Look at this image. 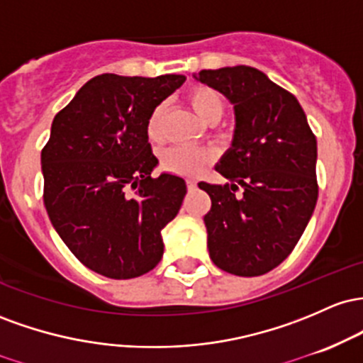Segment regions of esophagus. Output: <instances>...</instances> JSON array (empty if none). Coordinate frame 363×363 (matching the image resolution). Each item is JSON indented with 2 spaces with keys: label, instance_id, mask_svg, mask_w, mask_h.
<instances>
[{
  "label": "esophagus",
  "instance_id": "34e87169",
  "mask_svg": "<svg viewBox=\"0 0 363 363\" xmlns=\"http://www.w3.org/2000/svg\"><path fill=\"white\" fill-rule=\"evenodd\" d=\"M186 189L195 190V189H197V182H195V180H186Z\"/></svg>",
  "mask_w": 363,
  "mask_h": 363
}]
</instances>
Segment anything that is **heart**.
<instances>
[{
  "label": "heart",
  "instance_id": "heart-1",
  "mask_svg": "<svg viewBox=\"0 0 363 363\" xmlns=\"http://www.w3.org/2000/svg\"><path fill=\"white\" fill-rule=\"evenodd\" d=\"M186 101L194 108L201 120L206 123H216L225 113V99L216 89L209 85H194L186 92ZM166 106L157 104L150 111L145 123V133L152 144H160L164 138L162 121H164ZM213 161V152L209 149L194 147V145H173L164 149L160 156V164L164 171L182 174V177H194Z\"/></svg>",
  "mask_w": 363,
  "mask_h": 363
}]
</instances>
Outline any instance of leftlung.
Returning <instances> with one entry per match:
<instances>
[{
  "label": "left lung",
  "mask_w": 363,
  "mask_h": 363,
  "mask_svg": "<svg viewBox=\"0 0 363 363\" xmlns=\"http://www.w3.org/2000/svg\"><path fill=\"white\" fill-rule=\"evenodd\" d=\"M197 79L225 94L236 116L233 147L216 166L231 183H199L211 197L209 255L231 274L262 276L291 254L315 209V135L296 97L257 68L202 70Z\"/></svg>",
  "instance_id": "obj_1"
}]
</instances>
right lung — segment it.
Returning <instances> with one entry per match:
<instances>
[{
  "mask_svg": "<svg viewBox=\"0 0 363 363\" xmlns=\"http://www.w3.org/2000/svg\"><path fill=\"white\" fill-rule=\"evenodd\" d=\"M183 80L94 77L55 116L40 150L52 226L85 267L106 278H137L162 257L161 231L180 211L186 185L174 174L150 177L157 160L145 123Z\"/></svg>",
  "mask_w": 363,
  "mask_h": 363,
  "instance_id": "1",
  "label": "right lung"
}]
</instances>
